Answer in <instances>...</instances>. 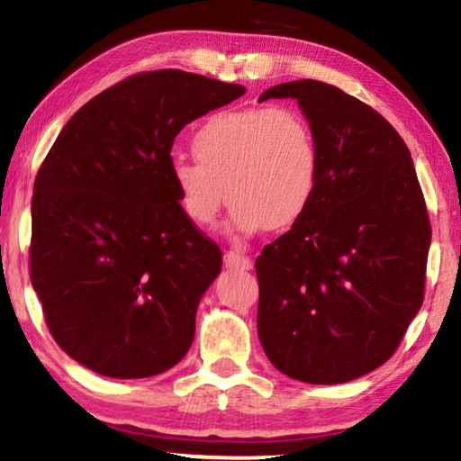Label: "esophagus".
I'll list each match as a JSON object with an SVG mask.
<instances>
[{
  "mask_svg": "<svg viewBox=\"0 0 461 461\" xmlns=\"http://www.w3.org/2000/svg\"><path fill=\"white\" fill-rule=\"evenodd\" d=\"M223 261H225V267H230V269H250L253 267L250 257L242 255L240 250H227Z\"/></svg>",
  "mask_w": 461,
  "mask_h": 461,
  "instance_id": "1",
  "label": "esophagus"
}]
</instances>
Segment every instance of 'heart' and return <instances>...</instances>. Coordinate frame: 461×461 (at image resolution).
<instances>
[{
	"instance_id": "obj_1",
	"label": "heart",
	"mask_w": 461,
	"mask_h": 461,
	"mask_svg": "<svg viewBox=\"0 0 461 461\" xmlns=\"http://www.w3.org/2000/svg\"><path fill=\"white\" fill-rule=\"evenodd\" d=\"M195 159L176 158L170 175L189 223L211 227L225 195L244 234L288 230L303 219L321 185V145L299 109L217 112L195 128Z\"/></svg>"
}]
</instances>
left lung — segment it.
Here are the masks:
<instances>
[{"mask_svg":"<svg viewBox=\"0 0 461 461\" xmlns=\"http://www.w3.org/2000/svg\"><path fill=\"white\" fill-rule=\"evenodd\" d=\"M321 145L310 211L257 257V330L272 365L305 384L382 366L423 303L428 219L411 151L384 115L318 79L278 84Z\"/></svg>","mask_w":461,"mask_h":461,"instance_id":"8db88e82","label":"left lung"}]
</instances>
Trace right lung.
Returning <instances> with one entry per match:
<instances>
[{
  "instance_id": "add662e5",
  "label": "right lung",
  "mask_w": 461,
  "mask_h": 461,
  "mask_svg": "<svg viewBox=\"0 0 461 461\" xmlns=\"http://www.w3.org/2000/svg\"><path fill=\"white\" fill-rule=\"evenodd\" d=\"M244 92L179 69L137 73L77 109L40 167L31 285L54 341L98 375H159L192 346L223 255L183 214L170 149Z\"/></svg>"
}]
</instances>
